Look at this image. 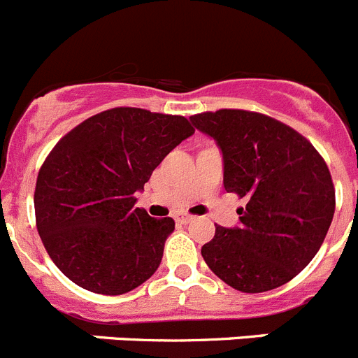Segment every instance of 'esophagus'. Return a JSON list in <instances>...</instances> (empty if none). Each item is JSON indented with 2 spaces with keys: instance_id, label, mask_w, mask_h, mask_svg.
Wrapping results in <instances>:
<instances>
[{
  "instance_id": "34e87169",
  "label": "esophagus",
  "mask_w": 358,
  "mask_h": 358,
  "mask_svg": "<svg viewBox=\"0 0 358 358\" xmlns=\"http://www.w3.org/2000/svg\"><path fill=\"white\" fill-rule=\"evenodd\" d=\"M175 219L178 220V222H182V224H187V222H190V220L194 219V217L190 215V213L180 212V213H176V215H175Z\"/></svg>"
}]
</instances>
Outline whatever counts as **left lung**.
<instances>
[{"label": "left lung", "mask_w": 358, "mask_h": 358, "mask_svg": "<svg viewBox=\"0 0 358 358\" xmlns=\"http://www.w3.org/2000/svg\"><path fill=\"white\" fill-rule=\"evenodd\" d=\"M224 159V189L245 199L240 228L217 226L201 256L219 279L243 293L279 288L302 272L325 240L336 189L325 160L302 134L255 111L190 116Z\"/></svg>", "instance_id": "1"}]
</instances>
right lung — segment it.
Masks as SVG:
<instances>
[{
	"label": "right lung",
	"mask_w": 358,
	"mask_h": 358,
	"mask_svg": "<svg viewBox=\"0 0 358 358\" xmlns=\"http://www.w3.org/2000/svg\"><path fill=\"white\" fill-rule=\"evenodd\" d=\"M192 134L183 116L115 108L56 143L36 176L35 219L48 255L72 282L123 295L155 273L175 220L136 208V192Z\"/></svg>",
	"instance_id": "add662e5"
}]
</instances>
